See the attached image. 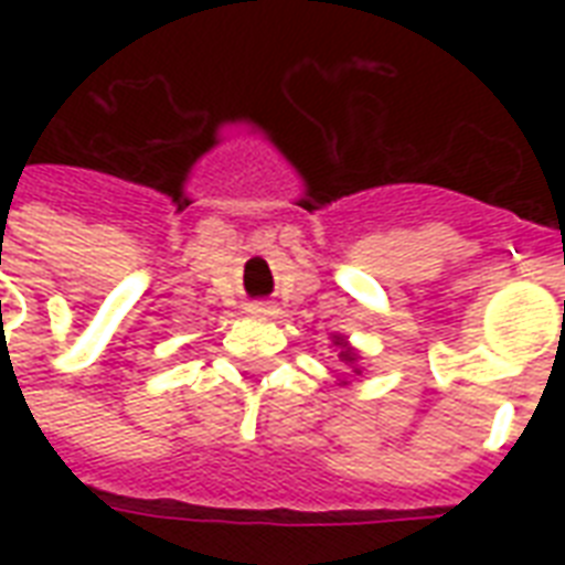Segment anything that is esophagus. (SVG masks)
<instances>
[{
  "label": "esophagus",
  "mask_w": 565,
  "mask_h": 565,
  "mask_svg": "<svg viewBox=\"0 0 565 565\" xmlns=\"http://www.w3.org/2000/svg\"><path fill=\"white\" fill-rule=\"evenodd\" d=\"M248 313H252V317H273L275 305H269V301H252V305H248Z\"/></svg>",
  "instance_id": "1"
}]
</instances>
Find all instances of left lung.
Segmentation results:
<instances>
[{"instance_id":"8db88e82","label":"left lung","mask_w":565,"mask_h":565,"mask_svg":"<svg viewBox=\"0 0 565 565\" xmlns=\"http://www.w3.org/2000/svg\"><path fill=\"white\" fill-rule=\"evenodd\" d=\"M331 345H334L337 352H340V361L349 366V370L354 372V375H361L363 366H361V352L354 349L352 343H349V337L343 334H331ZM340 384H349V381H340Z\"/></svg>"}]
</instances>
